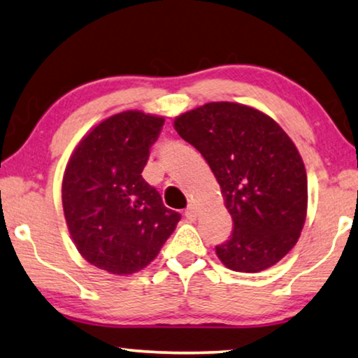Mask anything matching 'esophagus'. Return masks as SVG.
<instances>
[{
  "instance_id": "obj_1",
  "label": "esophagus",
  "mask_w": 358,
  "mask_h": 358,
  "mask_svg": "<svg viewBox=\"0 0 358 358\" xmlns=\"http://www.w3.org/2000/svg\"><path fill=\"white\" fill-rule=\"evenodd\" d=\"M185 215H186V218H188L189 222H194L196 218H197V209L194 206H189L188 209L185 210Z\"/></svg>"
}]
</instances>
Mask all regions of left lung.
<instances>
[{
	"mask_svg": "<svg viewBox=\"0 0 358 358\" xmlns=\"http://www.w3.org/2000/svg\"><path fill=\"white\" fill-rule=\"evenodd\" d=\"M202 154L233 218L231 238L217 246L227 268L257 273L296 246L307 217V173L297 148L265 112L207 103L173 120Z\"/></svg>",
	"mask_w": 358,
	"mask_h": 358,
	"instance_id": "1",
	"label": "left lung"
}]
</instances>
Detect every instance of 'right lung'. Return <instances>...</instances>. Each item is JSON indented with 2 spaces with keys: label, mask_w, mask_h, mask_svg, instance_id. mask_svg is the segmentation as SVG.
<instances>
[{
  "label": "right lung",
  "mask_w": 358,
  "mask_h": 358,
  "mask_svg": "<svg viewBox=\"0 0 358 358\" xmlns=\"http://www.w3.org/2000/svg\"><path fill=\"white\" fill-rule=\"evenodd\" d=\"M164 122L141 110L108 117L80 140L64 172L72 241L88 264L110 275L148 266L180 222L141 175Z\"/></svg>",
  "instance_id": "obj_1"
}]
</instances>
